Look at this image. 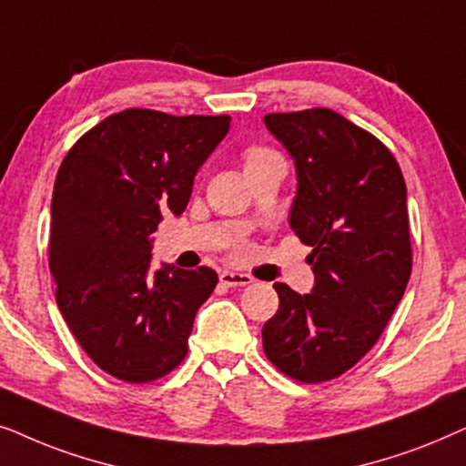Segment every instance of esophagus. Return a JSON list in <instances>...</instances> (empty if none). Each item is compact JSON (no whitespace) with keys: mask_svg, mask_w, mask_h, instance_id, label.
Instances as JSON below:
<instances>
[{"mask_svg":"<svg viewBox=\"0 0 466 466\" xmlns=\"http://www.w3.org/2000/svg\"><path fill=\"white\" fill-rule=\"evenodd\" d=\"M221 285L226 288H245V285L253 283L251 275H245V272H232V270H223L219 275Z\"/></svg>","mask_w":466,"mask_h":466,"instance_id":"1","label":"esophagus"}]
</instances>
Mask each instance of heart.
Returning <instances> with one entry per match:
<instances>
[{
	"instance_id": "1",
	"label": "heart",
	"mask_w": 466,
	"mask_h": 466,
	"mask_svg": "<svg viewBox=\"0 0 466 466\" xmlns=\"http://www.w3.org/2000/svg\"><path fill=\"white\" fill-rule=\"evenodd\" d=\"M270 153H272L270 148H264V147H251V148H247V151H245V166H247V164H253V161L262 159V157H266V155H270Z\"/></svg>"
}]
</instances>
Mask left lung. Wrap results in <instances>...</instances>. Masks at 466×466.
Here are the masks:
<instances>
[{
  "label": "left lung",
  "instance_id": "8db88e82",
  "mask_svg": "<svg viewBox=\"0 0 466 466\" xmlns=\"http://www.w3.org/2000/svg\"><path fill=\"white\" fill-rule=\"evenodd\" d=\"M298 189L289 226L311 247V294L275 283L279 311L262 328L266 356L291 380L350 370L381 337L411 277L407 187L388 147L330 108L272 113Z\"/></svg>",
  "mask_w": 466,
  "mask_h": 466
}]
</instances>
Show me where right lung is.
<instances>
[{"instance_id":"add662e5","label":"right lung","mask_w":466,"mask_h":466,"mask_svg":"<svg viewBox=\"0 0 466 466\" xmlns=\"http://www.w3.org/2000/svg\"><path fill=\"white\" fill-rule=\"evenodd\" d=\"M229 116L129 108L89 129L61 161L48 266L78 345L108 375L147 383L183 362L217 272L151 270V234L181 215L194 177L226 138Z\"/></svg>"}]
</instances>
